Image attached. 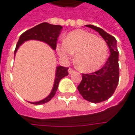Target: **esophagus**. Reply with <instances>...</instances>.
Instances as JSON below:
<instances>
[{
  "instance_id": "obj_1",
  "label": "esophagus",
  "mask_w": 135,
  "mask_h": 135,
  "mask_svg": "<svg viewBox=\"0 0 135 135\" xmlns=\"http://www.w3.org/2000/svg\"><path fill=\"white\" fill-rule=\"evenodd\" d=\"M74 71L72 69H71V68H69V70H68V72H69V74H71L72 72H74Z\"/></svg>"
}]
</instances>
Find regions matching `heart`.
<instances>
[{
  "mask_svg": "<svg viewBox=\"0 0 135 135\" xmlns=\"http://www.w3.org/2000/svg\"><path fill=\"white\" fill-rule=\"evenodd\" d=\"M57 53L65 61L74 56V63L79 70L93 72L104 64L108 48L106 42L94 34L78 30L69 33L64 42L56 45Z\"/></svg>",
  "mask_w": 135,
  "mask_h": 135,
  "instance_id": "heart-1",
  "label": "heart"
}]
</instances>
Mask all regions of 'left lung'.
<instances>
[{"label": "left lung", "mask_w": 135, "mask_h": 135, "mask_svg": "<svg viewBox=\"0 0 135 135\" xmlns=\"http://www.w3.org/2000/svg\"><path fill=\"white\" fill-rule=\"evenodd\" d=\"M100 34L106 42L110 56L103 67L91 74H82L77 89L83 98L91 103H100L112 96L119 83V52L116 38L94 25H86Z\"/></svg>", "instance_id": "obj_1"}]
</instances>
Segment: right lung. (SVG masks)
<instances>
[{
	"label": "right lung",
	"instance_id": "obj_1",
	"mask_svg": "<svg viewBox=\"0 0 135 135\" xmlns=\"http://www.w3.org/2000/svg\"><path fill=\"white\" fill-rule=\"evenodd\" d=\"M62 28H63L62 26H60V25H50L47 22H43V23H41V24L34 27L30 30L26 31L24 33L22 34L19 37L18 42L16 44V49L14 51V56L16 55V51L19 49V47L25 42L31 40H39V41L45 42L53 50H55L56 49L57 38L59 37V35L61 32ZM68 69H69V68L61 66H56L54 84H53L52 90L50 92V93L48 95V96L40 101L29 102V103H30L32 104L40 105L44 104L45 103L50 101L56 94L58 87H59V82L61 81V79L68 75Z\"/></svg>",
	"mask_w": 135,
	"mask_h": 135
}]
</instances>
